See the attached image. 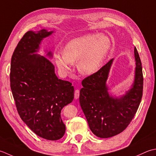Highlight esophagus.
<instances>
[{
	"label": "esophagus",
	"mask_w": 156,
	"mask_h": 156,
	"mask_svg": "<svg viewBox=\"0 0 156 156\" xmlns=\"http://www.w3.org/2000/svg\"><path fill=\"white\" fill-rule=\"evenodd\" d=\"M79 98V90H76L75 91V99H78Z\"/></svg>",
	"instance_id": "1"
}]
</instances>
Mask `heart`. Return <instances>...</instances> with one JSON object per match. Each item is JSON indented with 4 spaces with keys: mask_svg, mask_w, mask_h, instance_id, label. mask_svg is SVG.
<instances>
[{
    "mask_svg": "<svg viewBox=\"0 0 156 156\" xmlns=\"http://www.w3.org/2000/svg\"><path fill=\"white\" fill-rule=\"evenodd\" d=\"M110 48V40L105 35L87 34L73 39L66 44L62 52L55 55L56 65L62 72L71 69L77 62L81 73L92 75L98 71Z\"/></svg>",
    "mask_w": 156,
    "mask_h": 156,
    "instance_id": "b5f03b06",
    "label": "heart"
}]
</instances>
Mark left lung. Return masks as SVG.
I'll return each instance as SVG.
<instances>
[{
	"label": "left lung",
	"mask_w": 156,
	"mask_h": 156,
	"mask_svg": "<svg viewBox=\"0 0 156 156\" xmlns=\"http://www.w3.org/2000/svg\"><path fill=\"white\" fill-rule=\"evenodd\" d=\"M134 55V81L122 96L110 95L106 84L114 58L82 81L79 102L91 132L98 137L109 138L122 132L131 122L140 104L144 78L140 57L135 47Z\"/></svg>",
	"instance_id": "obj_1"
}]
</instances>
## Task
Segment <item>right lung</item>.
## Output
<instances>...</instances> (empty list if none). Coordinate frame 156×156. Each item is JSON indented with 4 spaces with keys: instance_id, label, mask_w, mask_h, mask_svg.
<instances>
[{
    "instance_id": "add662e5",
    "label": "right lung",
    "mask_w": 156,
    "mask_h": 156,
    "mask_svg": "<svg viewBox=\"0 0 156 156\" xmlns=\"http://www.w3.org/2000/svg\"><path fill=\"white\" fill-rule=\"evenodd\" d=\"M54 32L29 31L19 42L11 62L10 82L17 112L40 137L55 141L65 135L60 112L74 98V87L60 79L49 59L36 54L44 38ZM52 58V53L47 55Z\"/></svg>"
}]
</instances>
